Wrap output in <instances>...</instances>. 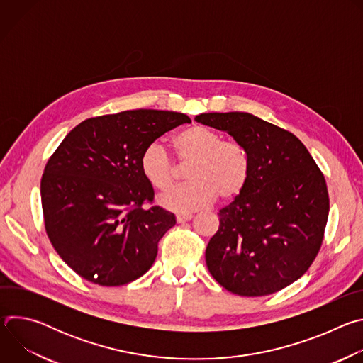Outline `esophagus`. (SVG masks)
<instances>
[{
  "label": "esophagus",
  "mask_w": 363,
  "mask_h": 363,
  "mask_svg": "<svg viewBox=\"0 0 363 363\" xmlns=\"http://www.w3.org/2000/svg\"><path fill=\"white\" fill-rule=\"evenodd\" d=\"M192 218V214H178L177 216V221L181 224V223H186Z\"/></svg>",
  "instance_id": "1"
}]
</instances>
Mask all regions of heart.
Returning <instances> with one entry per match:
<instances>
[{
	"label": "heart",
	"instance_id": "heart-1",
	"mask_svg": "<svg viewBox=\"0 0 363 363\" xmlns=\"http://www.w3.org/2000/svg\"><path fill=\"white\" fill-rule=\"evenodd\" d=\"M177 160L189 164L188 184L169 189L160 196L168 210L189 213L213 203L237 198L248 184L250 160L244 146L224 140L211 128L194 125L174 138ZM140 171L145 179L158 191L168 189L178 178V167L160 142H150L140 155Z\"/></svg>",
	"mask_w": 363,
	"mask_h": 363
}]
</instances>
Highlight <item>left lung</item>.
I'll return each mask as SVG.
<instances>
[{
	"label": "left lung",
	"instance_id": "8db88e82",
	"mask_svg": "<svg viewBox=\"0 0 363 363\" xmlns=\"http://www.w3.org/2000/svg\"><path fill=\"white\" fill-rule=\"evenodd\" d=\"M195 121L227 132L250 160L247 186L218 213L206 267L234 294H273L300 279L322 247L329 216L325 177L293 133L251 113H201Z\"/></svg>",
	"mask_w": 363,
	"mask_h": 363
}]
</instances>
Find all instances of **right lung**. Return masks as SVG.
<instances>
[{
	"label": "right lung",
	"instance_id": "1",
	"mask_svg": "<svg viewBox=\"0 0 363 363\" xmlns=\"http://www.w3.org/2000/svg\"><path fill=\"white\" fill-rule=\"evenodd\" d=\"M191 119L178 112L138 109L90 118L72 129L41 178L47 235L62 260L99 286L143 276L158 242L177 223L153 201L140 171L142 150Z\"/></svg>",
	"mask_w": 363,
	"mask_h": 363
}]
</instances>
